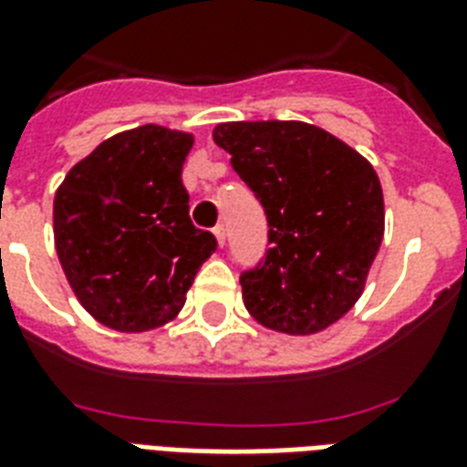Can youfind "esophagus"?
I'll use <instances>...</instances> for the list:
<instances>
[{"instance_id": "esophagus-1", "label": "esophagus", "mask_w": 467, "mask_h": 467, "mask_svg": "<svg viewBox=\"0 0 467 467\" xmlns=\"http://www.w3.org/2000/svg\"><path fill=\"white\" fill-rule=\"evenodd\" d=\"M213 233H215V240H218V244L223 247V244H225V227L215 225V230H213Z\"/></svg>"}]
</instances>
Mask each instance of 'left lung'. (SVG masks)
<instances>
[{"instance_id": "8db88e82", "label": "left lung", "mask_w": 467, "mask_h": 467, "mask_svg": "<svg viewBox=\"0 0 467 467\" xmlns=\"http://www.w3.org/2000/svg\"><path fill=\"white\" fill-rule=\"evenodd\" d=\"M213 140L269 223L266 256L240 276L244 307L276 332H322L361 298L383 242L376 169L303 120L220 123Z\"/></svg>"}]
</instances>
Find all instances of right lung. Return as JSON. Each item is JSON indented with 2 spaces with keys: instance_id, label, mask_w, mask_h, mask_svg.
Wrapping results in <instances>:
<instances>
[{
  "instance_id": "obj_1",
  "label": "right lung",
  "mask_w": 467,
  "mask_h": 467,
  "mask_svg": "<svg viewBox=\"0 0 467 467\" xmlns=\"http://www.w3.org/2000/svg\"><path fill=\"white\" fill-rule=\"evenodd\" d=\"M193 135L140 126L104 140L55 193V249L101 325L148 332L174 319L218 242L189 218L182 167Z\"/></svg>"
}]
</instances>
